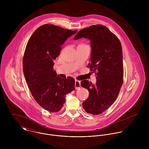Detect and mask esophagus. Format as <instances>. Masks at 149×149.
<instances>
[{
	"label": "esophagus",
	"instance_id": "1",
	"mask_svg": "<svg viewBox=\"0 0 149 149\" xmlns=\"http://www.w3.org/2000/svg\"><path fill=\"white\" fill-rule=\"evenodd\" d=\"M75 88L76 89H79L80 87H81V84H80V81H78V80H76L75 81Z\"/></svg>",
	"mask_w": 149,
	"mask_h": 149
}]
</instances>
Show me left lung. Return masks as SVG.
<instances>
[{"instance_id": "1", "label": "left lung", "mask_w": 149, "mask_h": 149, "mask_svg": "<svg viewBox=\"0 0 149 149\" xmlns=\"http://www.w3.org/2000/svg\"><path fill=\"white\" fill-rule=\"evenodd\" d=\"M88 38L91 41V61L88 67L97 72L96 83L81 82L89 91L88 98L83 103L85 112L99 115L116 100L123 83L122 48L118 38L106 27L93 25L80 30L74 40Z\"/></svg>"}]
</instances>
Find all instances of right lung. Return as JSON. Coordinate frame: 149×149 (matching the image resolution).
Here are the masks:
<instances>
[{
  "label": "right lung",
  "instance_id": "1",
  "mask_svg": "<svg viewBox=\"0 0 149 149\" xmlns=\"http://www.w3.org/2000/svg\"><path fill=\"white\" fill-rule=\"evenodd\" d=\"M77 31L43 24L33 33L25 49L23 70L26 83L36 101L51 112L60 111L66 95L75 89L74 79L57 74L53 60L60 55L61 45Z\"/></svg>",
  "mask_w": 149,
  "mask_h": 149
}]
</instances>
